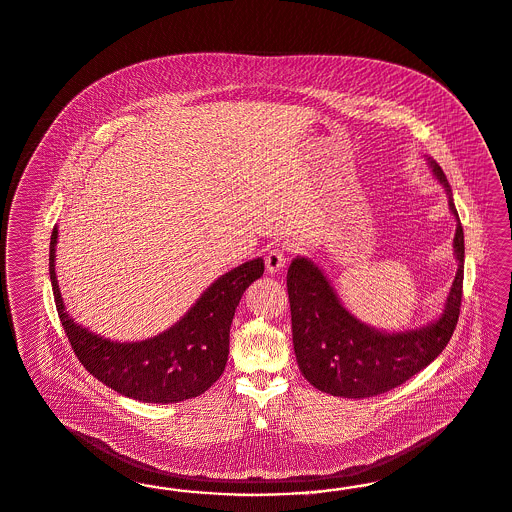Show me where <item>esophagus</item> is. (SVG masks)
Listing matches in <instances>:
<instances>
[{"label":"esophagus","instance_id":"34e87169","mask_svg":"<svg viewBox=\"0 0 512 512\" xmlns=\"http://www.w3.org/2000/svg\"><path fill=\"white\" fill-rule=\"evenodd\" d=\"M265 265L266 270H268L270 274H276V272L283 270V266H285V251H283V247H272V249L266 253Z\"/></svg>","mask_w":512,"mask_h":512}]
</instances>
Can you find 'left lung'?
I'll list each match as a JSON object with an SVG mask.
<instances>
[{"instance_id":"left-lung-1","label":"left lung","mask_w":512,"mask_h":512,"mask_svg":"<svg viewBox=\"0 0 512 512\" xmlns=\"http://www.w3.org/2000/svg\"><path fill=\"white\" fill-rule=\"evenodd\" d=\"M427 160L458 221L454 236L458 272L439 318L418 329L378 331L342 306L335 287L314 261L295 257L289 265L287 293L297 363L302 376L323 393L348 399L386 393L435 361L454 335L463 293V229L448 179L435 160Z\"/></svg>"}]
</instances>
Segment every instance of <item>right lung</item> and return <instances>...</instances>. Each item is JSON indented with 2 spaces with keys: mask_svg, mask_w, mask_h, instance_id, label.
Returning <instances> with one entry per match:
<instances>
[{
  "mask_svg": "<svg viewBox=\"0 0 512 512\" xmlns=\"http://www.w3.org/2000/svg\"><path fill=\"white\" fill-rule=\"evenodd\" d=\"M58 229L51 234L49 274L56 310L71 348L107 388L143 403H179L202 395L229 359L230 323L244 291L265 272L261 257L232 268L200 295L189 312L164 333L140 342H117L75 323L66 312L54 272Z\"/></svg>",
  "mask_w": 512,
  "mask_h": 512,
  "instance_id": "right-lung-1",
  "label": "right lung"
}]
</instances>
